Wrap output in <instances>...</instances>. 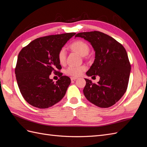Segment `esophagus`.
Listing matches in <instances>:
<instances>
[{"instance_id":"obj_1","label":"esophagus","mask_w":147,"mask_h":147,"mask_svg":"<svg viewBox=\"0 0 147 147\" xmlns=\"http://www.w3.org/2000/svg\"><path fill=\"white\" fill-rule=\"evenodd\" d=\"M70 79H71V80L72 81H74V80H77V77H71L70 78Z\"/></svg>"}]
</instances>
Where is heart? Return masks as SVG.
I'll return each mask as SVG.
<instances>
[{
    "mask_svg": "<svg viewBox=\"0 0 147 147\" xmlns=\"http://www.w3.org/2000/svg\"><path fill=\"white\" fill-rule=\"evenodd\" d=\"M70 48L72 50L79 53L83 56H86L90 51V47L86 42L82 40H77L73 42L70 45ZM57 57L60 64H65L67 57V53L65 48L63 47L60 49L57 53ZM86 69V67L84 65H70L65 69V73L69 76L78 77L80 76Z\"/></svg>",
    "mask_w": 147,
    "mask_h": 147,
    "instance_id": "obj_1",
    "label": "heart"
}]
</instances>
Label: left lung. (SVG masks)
I'll use <instances>...</instances> for the list:
<instances>
[{"mask_svg":"<svg viewBox=\"0 0 147 147\" xmlns=\"http://www.w3.org/2000/svg\"><path fill=\"white\" fill-rule=\"evenodd\" d=\"M90 42L95 51V59L86 72L88 76L100 77L97 83L85 78L83 93L95 105L108 108L121 98L126 91L131 72L127 52L121 43L99 31L80 32L75 37Z\"/></svg>","mask_w":147,"mask_h":147,"instance_id":"left-lung-1","label":"left lung"}]
</instances>
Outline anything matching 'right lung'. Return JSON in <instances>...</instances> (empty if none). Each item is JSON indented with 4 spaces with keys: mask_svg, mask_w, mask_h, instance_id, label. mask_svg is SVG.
<instances>
[{
    "mask_svg": "<svg viewBox=\"0 0 147 147\" xmlns=\"http://www.w3.org/2000/svg\"><path fill=\"white\" fill-rule=\"evenodd\" d=\"M76 34L65 33L39 37L22 48L18 56L15 74L20 91L25 100L38 109H47L63 98L70 83L63 76L57 53ZM60 77L55 83L49 75Z\"/></svg>",
    "mask_w": 147,
    "mask_h": 147,
    "instance_id": "obj_1",
    "label": "right lung"
}]
</instances>
